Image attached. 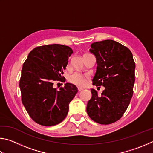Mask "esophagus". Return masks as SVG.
Segmentation results:
<instances>
[{
	"label": "esophagus",
	"instance_id": "34e87169",
	"mask_svg": "<svg viewBox=\"0 0 153 153\" xmlns=\"http://www.w3.org/2000/svg\"><path fill=\"white\" fill-rule=\"evenodd\" d=\"M77 90H78L79 92H80V91H82V90H83V88H77Z\"/></svg>",
	"mask_w": 153,
	"mask_h": 153
}]
</instances>
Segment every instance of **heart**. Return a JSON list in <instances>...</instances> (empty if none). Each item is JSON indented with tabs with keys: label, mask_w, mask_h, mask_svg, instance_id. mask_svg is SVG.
Segmentation results:
<instances>
[{
	"label": "heart",
	"mask_w": 153,
	"mask_h": 153,
	"mask_svg": "<svg viewBox=\"0 0 153 153\" xmlns=\"http://www.w3.org/2000/svg\"><path fill=\"white\" fill-rule=\"evenodd\" d=\"M68 80L71 84H74L78 86H84L86 84L88 81V77L86 75L82 74L79 72H74L69 75Z\"/></svg>",
	"instance_id": "b5f03b06"
}]
</instances>
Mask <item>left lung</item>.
Instances as JSON below:
<instances>
[{"label":"left lung","instance_id":"1","mask_svg":"<svg viewBox=\"0 0 153 153\" xmlns=\"http://www.w3.org/2000/svg\"><path fill=\"white\" fill-rule=\"evenodd\" d=\"M90 51L97 63L92 84L105 90L98 97L91 89L86 111L95 122L107 125L120 120L129 105L135 82V62L128 47L112 40L92 43Z\"/></svg>","mask_w":153,"mask_h":153}]
</instances>
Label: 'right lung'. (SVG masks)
Wrapping results in <instances>:
<instances>
[{
    "label": "right lung",
    "mask_w": 153,
    "mask_h": 153,
    "mask_svg": "<svg viewBox=\"0 0 153 153\" xmlns=\"http://www.w3.org/2000/svg\"><path fill=\"white\" fill-rule=\"evenodd\" d=\"M72 53L69 46L58 44L38 46L23 65L19 81L22 103L30 117L40 125H56L68 113L77 88L70 83L59 90L53 86L54 81H63L62 75Z\"/></svg>",
    "instance_id": "obj_1"
}]
</instances>
